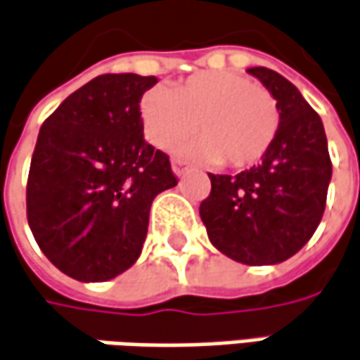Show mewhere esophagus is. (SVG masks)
Instances as JSON below:
<instances>
[{
  "mask_svg": "<svg viewBox=\"0 0 360 360\" xmlns=\"http://www.w3.org/2000/svg\"><path fill=\"white\" fill-rule=\"evenodd\" d=\"M171 167H173V173L181 177V175H185L187 171H189V165L185 163V161H181V159H173L171 161Z\"/></svg>",
  "mask_w": 360,
  "mask_h": 360,
  "instance_id": "34e87169",
  "label": "esophagus"
}]
</instances>
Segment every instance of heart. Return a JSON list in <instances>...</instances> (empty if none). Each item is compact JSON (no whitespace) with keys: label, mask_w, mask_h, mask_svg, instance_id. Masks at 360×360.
<instances>
[{"label":"heart","mask_w":360,"mask_h":360,"mask_svg":"<svg viewBox=\"0 0 360 360\" xmlns=\"http://www.w3.org/2000/svg\"><path fill=\"white\" fill-rule=\"evenodd\" d=\"M145 133L153 145L179 150L207 163L248 169L264 159L276 141L280 112L268 90L233 72H201L167 90L150 88L141 101Z\"/></svg>","instance_id":"1"}]
</instances>
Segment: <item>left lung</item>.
I'll return each mask as SVG.
<instances>
[{"mask_svg": "<svg viewBox=\"0 0 360 360\" xmlns=\"http://www.w3.org/2000/svg\"><path fill=\"white\" fill-rule=\"evenodd\" d=\"M276 101L280 127L258 167L211 175L199 215L210 242L227 258L272 266L302 250L321 224L333 165L321 117L282 74L248 68Z\"/></svg>", "mask_w": 360, "mask_h": 360, "instance_id": "obj_1", "label": "left lung"}]
</instances>
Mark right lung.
I'll use <instances>...</instances> for the list:
<instances>
[{
	"mask_svg": "<svg viewBox=\"0 0 360 360\" xmlns=\"http://www.w3.org/2000/svg\"><path fill=\"white\" fill-rule=\"evenodd\" d=\"M155 76L102 74L41 124L27 177V224L44 256L80 282H106L141 256L153 199L177 185L143 136Z\"/></svg>",
	"mask_w": 360,
	"mask_h": 360,
	"instance_id": "add662e5",
	"label": "right lung"
}]
</instances>
